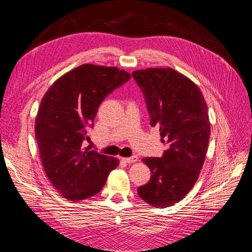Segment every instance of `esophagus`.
<instances>
[{
    "instance_id": "1",
    "label": "esophagus",
    "mask_w": 252,
    "mask_h": 252,
    "mask_svg": "<svg viewBox=\"0 0 252 252\" xmlns=\"http://www.w3.org/2000/svg\"><path fill=\"white\" fill-rule=\"evenodd\" d=\"M121 160L123 162L126 163H133L137 161V157L136 156H132V157H129V158H121Z\"/></svg>"
}]
</instances>
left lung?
Masks as SVG:
<instances>
[{"instance_id":"8db88e82","label":"left lung","mask_w":252,"mask_h":252,"mask_svg":"<svg viewBox=\"0 0 252 252\" xmlns=\"http://www.w3.org/2000/svg\"><path fill=\"white\" fill-rule=\"evenodd\" d=\"M145 98L151 126H159L167 149L160 158H144L148 183L137 189L144 201L157 208L174 205L189 194L206 158L210 122L199 88L171 68L133 71Z\"/></svg>"}]
</instances>
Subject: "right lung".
Listing matches in <instances>:
<instances>
[{"instance_id": "1", "label": "right lung", "mask_w": 252, "mask_h": 252, "mask_svg": "<svg viewBox=\"0 0 252 252\" xmlns=\"http://www.w3.org/2000/svg\"><path fill=\"white\" fill-rule=\"evenodd\" d=\"M131 74L116 67L85 63L63 74L46 91L37 110L34 133L47 178L63 197L79 201L103 189L119 160L82 149L88 129L107 95Z\"/></svg>"}]
</instances>
